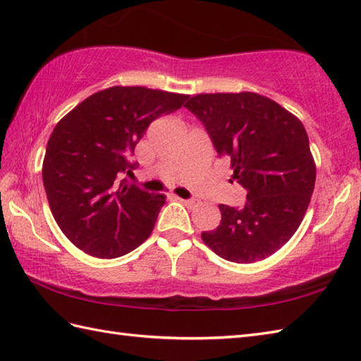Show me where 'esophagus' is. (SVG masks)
Here are the masks:
<instances>
[{"mask_svg": "<svg viewBox=\"0 0 361 361\" xmlns=\"http://www.w3.org/2000/svg\"><path fill=\"white\" fill-rule=\"evenodd\" d=\"M176 200L181 202L185 206H188V208H192V206L195 204V200H185V198H180V197H176Z\"/></svg>", "mask_w": 361, "mask_h": 361, "instance_id": "34e87169", "label": "esophagus"}]
</instances>
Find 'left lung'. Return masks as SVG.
Returning <instances> with one entry per match:
<instances>
[{"label": "left lung", "instance_id": "left-lung-1", "mask_svg": "<svg viewBox=\"0 0 361 361\" xmlns=\"http://www.w3.org/2000/svg\"><path fill=\"white\" fill-rule=\"evenodd\" d=\"M203 122L233 180L247 189L242 208L219 204L220 225L202 233L217 256L237 264L267 259L301 225L317 166L302 122L262 94L202 93L185 104Z\"/></svg>", "mask_w": 361, "mask_h": 361}]
</instances>
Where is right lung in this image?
<instances>
[{"instance_id":"1","label":"right lung","mask_w":361,"mask_h":361,"mask_svg":"<svg viewBox=\"0 0 361 361\" xmlns=\"http://www.w3.org/2000/svg\"><path fill=\"white\" fill-rule=\"evenodd\" d=\"M188 94L145 87H110L65 114L49 136L43 185L59 228L71 243L99 259L124 256L147 239L164 194H149L126 180L152 121L178 110Z\"/></svg>"}]
</instances>
